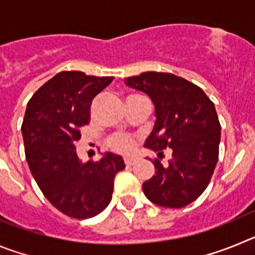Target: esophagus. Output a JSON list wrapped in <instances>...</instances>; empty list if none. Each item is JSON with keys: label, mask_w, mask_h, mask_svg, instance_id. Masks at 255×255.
Returning <instances> with one entry per match:
<instances>
[{"label": "esophagus", "mask_w": 255, "mask_h": 255, "mask_svg": "<svg viewBox=\"0 0 255 255\" xmlns=\"http://www.w3.org/2000/svg\"><path fill=\"white\" fill-rule=\"evenodd\" d=\"M124 161H125L126 166H132V164L136 162V159L132 158V157H125V158H124Z\"/></svg>", "instance_id": "obj_1"}]
</instances>
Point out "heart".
<instances>
[{
    "mask_svg": "<svg viewBox=\"0 0 255 255\" xmlns=\"http://www.w3.org/2000/svg\"><path fill=\"white\" fill-rule=\"evenodd\" d=\"M107 145L114 152L129 154L135 148V139L125 132H115L107 139Z\"/></svg>",
    "mask_w": 255,
    "mask_h": 255,
    "instance_id": "obj_1",
    "label": "heart"
}]
</instances>
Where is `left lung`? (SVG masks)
Returning a JSON list of instances; mask_svg holds the SVG:
<instances>
[{"label": "left lung", "instance_id": "left-lung-1", "mask_svg": "<svg viewBox=\"0 0 255 255\" xmlns=\"http://www.w3.org/2000/svg\"><path fill=\"white\" fill-rule=\"evenodd\" d=\"M125 84L150 97L155 124L144 147L158 153L155 172L143 184L145 197L161 207L181 208L208 186L218 161L221 125L213 102L198 85L170 73L148 71ZM171 149L167 164L163 149Z\"/></svg>", "mask_w": 255, "mask_h": 255}]
</instances>
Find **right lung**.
<instances>
[{
    "label": "right lung",
    "mask_w": 255,
    "mask_h": 255,
    "mask_svg": "<svg viewBox=\"0 0 255 255\" xmlns=\"http://www.w3.org/2000/svg\"><path fill=\"white\" fill-rule=\"evenodd\" d=\"M114 76L61 71L33 94L21 125L25 157L44 197L76 220L97 216L110 204L114 179L124 159L106 153L100 161L82 163L75 143L89 124L92 101Z\"/></svg>",
    "instance_id": "1"
}]
</instances>
